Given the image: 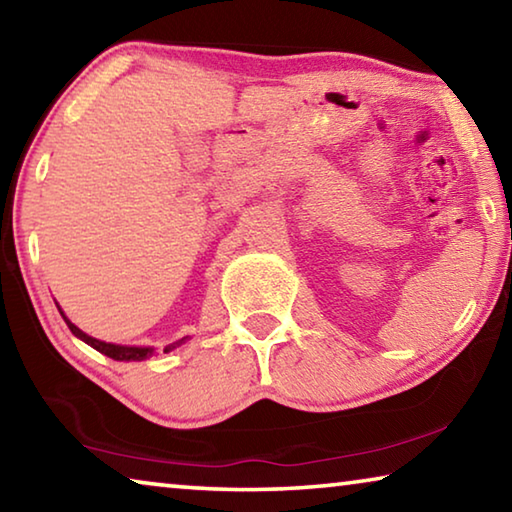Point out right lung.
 <instances>
[{"mask_svg":"<svg viewBox=\"0 0 512 512\" xmlns=\"http://www.w3.org/2000/svg\"><path fill=\"white\" fill-rule=\"evenodd\" d=\"M58 311H60V307H58ZM60 316L65 318V323H67L69 329H72L74 336H79L81 341L92 345L94 350H99L101 354H106V357H110V359H115V361H142V359L149 357V354H153L151 348H131V345H115V343H103V341H99V339H92V336L81 332V329L76 327L74 323H69L63 311H60ZM183 341H185V339H180V341H176L173 345H169V348H164V352H171L173 348H176V345H180Z\"/></svg>","mask_w":512,"mask_h":512,"instance_id":"1","label":"right lung"}]
</instances>
